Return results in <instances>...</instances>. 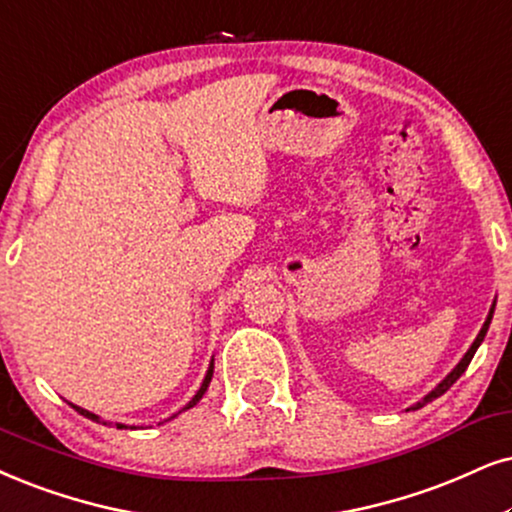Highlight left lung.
<instances>
[{"instance_id":"left-lung-1","label":"left lung","mask_w":512,"mask_h":512,"mask_svg":"<svg viewBox=\"0 0 512 512\" xmlns=\"http://www.w3.org/2000/svg\"><path fill=\"white\" fill-rule=\"evenodd\" d=\"M491 316H494V307H491V312H489V316H487V321H484V326H482V331H480V335H477V338H475V342H472V347L468 349V352H465V357L461 359V364H458V366L454 368V371H451L449 375H446V378L442 380V383H439V385L435 387V390H432V392L428 394V397H425L423 401H418V404H416V406H411V409H413V411H416V409H420V406H425V404H428V401H432V399L442 397V394H444L446 390H449V387H451V385H454L458 378H461V375L465 373V368H468V364H470V361H472V357H475L477 347H480V342L484 340V335H487V331H489V323H491Z\"/></svg>"}]
</instances>
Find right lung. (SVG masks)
<instances>
[{"mask_svg": "<svg viewBox=\"0 0 512 512\" xmlns=\"http://www.w3.org/2000/svg\"><path fill=\"white\" fill-rule=\"evenodd\" d=\"M212 368H215V366H212V364H210V368H208V375H205L203 385H200V390L196 392V397H193V399L189 401V404H186V406H184V411H186V409H191V406H196V404H198V401H200V397H203V394H205V390H208V385H210V380H212ZM73 409H75L77 413H82V416H87L89 420H96V423H99V416H94V413L84 411V409H80V406H73ZM172 418H174V416H172ZM103 425H106V423H103ZM118 428H125V425H118Z\"/></svg>", "mask_w": 512, "mask_h": 512, "instance_id": "add662e5", "label": "right lung"}]
</instances>
